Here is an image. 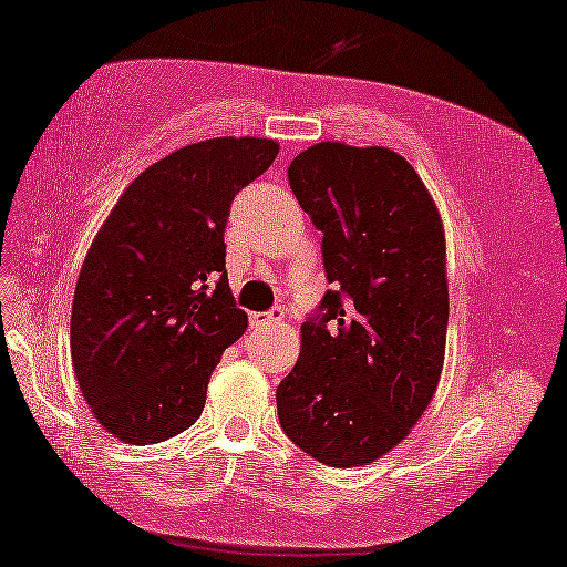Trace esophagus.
<instances>
[{
	"label": "esophagus",
	"mask_w": 567,
	"mask_h": 567,
	"mask_svg": "<svg viewBox=\"0 0 567 567\" xmlns=\"http://www.w3.org/2000/svg\"><path fill=\"white\" fill-rule=\"evenodd\" d=\"M284 319V309H271L268 313H254L250 317V324L254 327H274Z\"/></svg>",
	"instance_id": "34e87169"
}]
</instances>
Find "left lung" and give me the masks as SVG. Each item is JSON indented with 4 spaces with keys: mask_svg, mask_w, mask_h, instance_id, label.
<instances>
[{
    "mask_svg": "<svg viewBox=\"0 0 567 567\" xmlns=\"http://www.w3.org/2000/svg\"><path fill=\"white\" fill-rule=\"evenodd\" d=\"M303 213L324 233L321 319L276 390L281 429L321 464L368 466L431 405L449 327L446 233L417 172L385 146L319 142L289 167ZM332 320L334 330L326 329Z\"/></svg>",
    "mask_w": 567,
    "mask_h": 567,
    "instance_id": "left-lung-1",
    "label": "left lung"
}]
</instances>
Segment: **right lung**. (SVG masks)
Here are the masks:
<instances>
[{
	"mask_svg": "<svg viewBox=\"0 0 567 567\" xmlns=\"http://www.w3.org/2000/svg\"><path fill=\"white\" fill-rule=\"evenodd\" d=\"M276 154L258 136L182 146L138 174L95 233L71 357L93 417L118 441H167L203 413L215 364L248 327L225 274L230 203Z\"/></svg>",
	"mask_w": 567,
	"mask_h": 567,
	"instance_id": "obj_1",
	"label": "right lung"
}]
</instances>
